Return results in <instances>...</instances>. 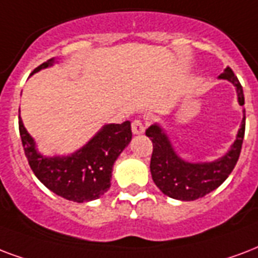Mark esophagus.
<instances>
[{"instance_id": "1", "label": "esophagus", "mask_w": 258, "mask_h": 258, "mask_svg": "<svg viewBox=\"0 0 258 258\" xmlns=\"http://www.w3.org/2000/svg\"><path fill=\"white\" fill-rule=\"evenodd\" d=\"M131 128H133V133L135 135L145 133V124H143L142 120H134L133 124H131Z\"/></svg>"}]
</instances>
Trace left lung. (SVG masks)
I'll use <instances>...</instances> for the list:
<instances>
[{"label":"left lung","instance_id":"1","mask_svg":"<svg viewBox=\"0 0 258 258\" xmlns=\"http://www.w3.org/2000/svg\"><path fill=\"white\" fill-rule=\"evenodd\" d=\"M219 80H227L235 86L237 98L241 107L245 104L242 86L233 70L226 68ZM235 141L223 157L210 162H189L182 160L173 147L168 134L158 123L146 130V135L153 142L150 172L153 181L161 192L169 198L182 202H190L203 198L216 189L233 172L242 147L245 135V109Z\"/></svg>","mask_w":258,"mask_h":258}]
</instances>
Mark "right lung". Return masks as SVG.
I'll return each mask as SVG.
<instances>
[{
	"instance_id": "right-lung-1",
	"label": "right lung",
	"mask_w": 258,
	"mask_h": 258,
	"mask_svg": "<svg viewBox=\"0 0 258 258\" xmlns=\"http://www.w3.org/2000/svg\"><path fill=\"white\" fill-rule=\"evenodd\" d=\"M55 62V58L48 59L33 73L50 68ZM19 130L25 157L39 181L55 195L76 203L98 199L109 189L113 164L133 138L131 121L111 123L103 125L72 154L47 157L39 153L35 139L29 135L20 115Z\"/></svg>"
}]
</instances>
